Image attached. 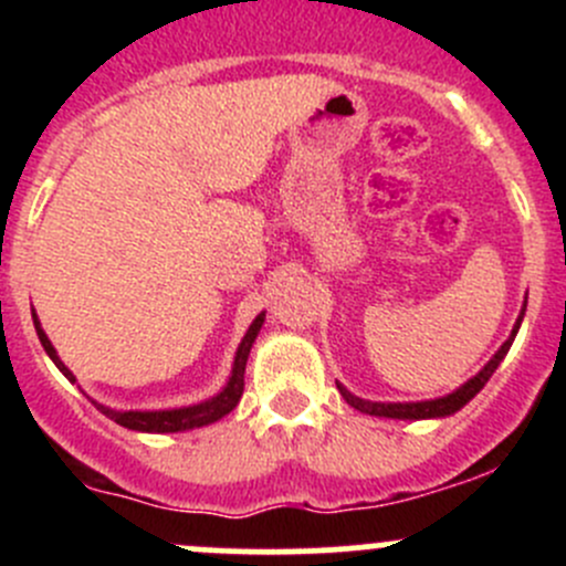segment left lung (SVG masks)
Listing matches in <instances>:
<instances>
[{"label":"left lung","instance_id":"1","mask_svg":"<svg viewBox=\"0 0 566 566\" xmlns=\"http://www.w3.org/2000/svg\"><path fill=\"white\" fill-rule=\"evenodd\" d=\"M523 315H526V301H523L521 317H517V323H515V328H512L510 339H506L504 345L495 350V356L490 358V361L484 364V367L479 369V373L473 375L471 380H465V384H462L460 389H454L452 394H443V397H436V399H421V402H373V399L356 397V394L347 391L342 384H336V389H339V394L345 397V402L350 405V408L361 410V413H367V416H380V419H405V421L447 419V416L458 413L462 405L471 402V399L484 389V384L493 378V373L499 369V364L504 361L506 353H510L512 342H515L517 328H521V323H523Z\"/></svg>","mask_w":566,"mask_h":566}]
</instances>
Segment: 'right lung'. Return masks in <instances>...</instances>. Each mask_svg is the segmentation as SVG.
<instances>
[{
	"label": "right lung",
	"instance_id": "obj_1",
	"mask_svg": "<svg viewBox=\"0 0 566 566\" xmlns=\"http://www.w3.org/2000/svg\"><path fill=\"white\" fill-rule=\"evenodd\" d=\"M32 323H35L40 345H43V350L49 353L51 361L56 364V369H60V373L65 375L71 384H76V375H73L71 369L62 364V358L56 356L54 345H51V339L45 336V331H43V325H40L35 310H32ZM262 323H265V312H260V315L251 319L247 336H243L241 345H238L235 361H232V373H230V378H227L224 389H221L219 394H213V397L202 399V402L182 405V408H164V410H117V408H108V405H104V402H95V399H93V405L101 410V413L108 416V419L117 421L119 427H128V430H136V432H186V430H197V427L213 424V421L224 419V416L230 413L238 402H241L243 373H247L251 345H254Z\"/></svg>",
	"mask_w": 566,
	"mask_h": 566
}]
</instances>
